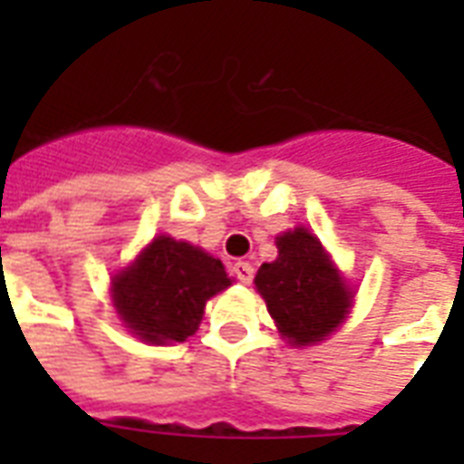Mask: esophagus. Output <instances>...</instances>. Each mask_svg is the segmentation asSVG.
<instances>
[{
  "instance_id": "34e87169",
  "label": "esophagus",
  "mask_w": 464,
  "mask_h": 464,
  "mask_svg": "<svg viewBox=\"0 0 464 464\" xmlns=\"http://www.w3.org/2000/svg\"><path fill=\"white\" fill-rule=\"evenodd\" d=\"M233 275H236V279H238L240 284H250L253 282V276H255V269L250 262H233Z\"/></svg>"
}]
</instances>
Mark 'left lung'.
Returning <instances> with one entry per match:
<instances>
[{"label":"left lung","mask_w":464,"mask_h":464,"mask_svg":"<svg viewBox=\"0 0 464 464\" xmlns=\"http://www.w3.org/2000/svg\"><path fill=\"white\" fill-rule=\"evenodd\" d=\"M276 260L257 269L255 289L291 346L317 344L344 323L352 291L323 243L304 226L276 236Z\"/></svg>","instance_id":"8db88e82"}]
</instances>
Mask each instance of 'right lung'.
Returning <instances> with one entry per match:
<instances>
[{
	"label": "right lung",
	"instance_id": "1",
	"mask_svg": "<svg viewBox=\"0 0 464 464\" xmlns=\"http://www.w3.org/2000/svg\"><path fill=\"white\" fill-rule=\"evenodd\" d=\"M231 286L224 265L202 247L156 236L137 260L112 276V305L120 320L147 344L192 337L204 305Z\"/></svg>",
	"mask_w": 464,
	"mask_h": 464
}]
</instances>
